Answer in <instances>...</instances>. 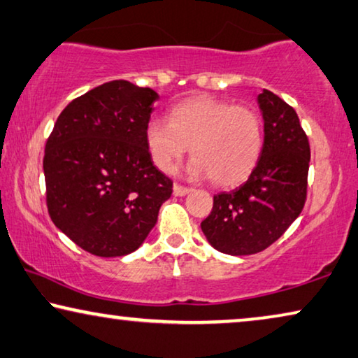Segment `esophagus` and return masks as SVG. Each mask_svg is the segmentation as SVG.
Masks as SVG:
<instances>
[{"label":"esophagus","instance_id":"esophagus-1","mask_svg":"<svg viewBox=\"0 0 358 358\" xmlns=\"http://www.w3.org/2000/svg\"><path fill=\"white\" fill-rule=\"evenodd\" d=\"M173 192H174V195H176V196H184V195H187V194H189L190 189L184 187V185L174 184V185H173Z\"/></svg>","mask_w":358,"mask_h":358}]
</instances>
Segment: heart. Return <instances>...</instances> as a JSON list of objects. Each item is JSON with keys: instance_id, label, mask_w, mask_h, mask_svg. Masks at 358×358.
I'll return each instance as SVG.
<instances>
[{"instance_id": "obj_1", "label": "heart", "mask_w": 358, "mask_h": 358, "mask_svg": "<svg viewBox=\"0 0 358 358\" xmlns=\"http://www.w3.org/2000/svg\"><path fill=\"white\" fill-rule=\"evenodd\" d=\"M145 143L162 173H173L190 147L189 178H211L220 187H232L255 169L263 150V126L252 108L195 96L176 105L168 121L150 119Z\"/></svg>"}]
</instances>
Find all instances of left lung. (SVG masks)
Returning a JSON list of instances; mask_svg holds the SVG:
<instances>
[{
  "instance_id": "obj_1",
  "label": "left lung",
  "mask_w": 358,
  "mask_h": 358,
  "mask_svg": "<svg viewBox=\"0 0 358 358\" xmlns=\"http://www.w3.org/2000/svg\"><path fill=\"white\" fill-rule=\"evenodd\" d=\"M263 117V150L245 182L215 195L201 231L226 255L265 250L297 220L307 196L310 145L297 113L273 92L257 96Z\"/></svg>"
}]
</instances>
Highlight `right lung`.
<instances>
[{"instance_id":"right-lung-1","label":"right lung","mask_w":358,"mask_h":358,"mask_svg":"<svg viewBox=\"0 0 358 358\" xmlns=\"http://www.w3.org/2000/svg\"><path fill=\"white\" fill-rule=\"evenodd\" d=\"M157 100L152 89L106 82L71 101L46 142L51 221L92 255L137 250L173 194V182L155 168L145 143Z\"/></svg>"}]
</instances>
